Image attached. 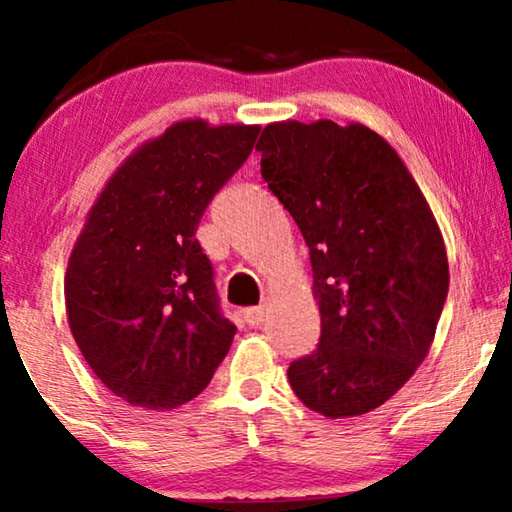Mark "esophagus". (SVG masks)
I'll return each instance as SVG.
<instances>
[{
    "label": "esophagus",
    "mask_w": 512,
    "mask_h": 512,
    "mask_svg": "<svg viewBox=\"0 0 512 512\" xmlns=\"http://www.w3.org/2000/svg\"><path fill=\"white\" fill-rule=\"evenodd\" d=\"M265 317H268V310H265V305L251 307V310L244 312V321H247L249 326H261Z\"/></svg>",
    "instance_id": "obj_1"
}]
</instances>
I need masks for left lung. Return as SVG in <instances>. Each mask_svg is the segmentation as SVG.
I'll return each mask as SVG.
<instances>
[{
    "mask_svg": "<svg viewBox=\"0 0 512 512\" xmlns=\"http://www.w3.org/2000/svg\"><path fill=\"white\" fill-rule=\"evenodd\" d=\"M261 177L298 223L312 261L321 338L289 382L328 419L389 401L429 354L450 270L424 193L387 139L363 123L263 128Z\"/></svg>",
    "mask_w": 512,
    "mask_h": 512,
    "instance_id": "1",
    "label": "left lung"
}]
</instances>
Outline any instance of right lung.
I'll return each instance as SVG.
<instances>
[{
	"label": "right lung",
	"instance_id": "1",
	"mask_svg": "<svg viewBox=\"0 0 512 512\" xmlns=\"http://www.w3.org/2000/svg\"><path fill=\"white\" fill-rule=\"evenodd\" d=\"M261 125L186 118L139 144L90 207L65 272L67 321L111 394L174 410L212 380L237 328L195 230Z\"/></svg>",
	"mask_w": 512,
	"mask_h": 512
}]
</instances>
